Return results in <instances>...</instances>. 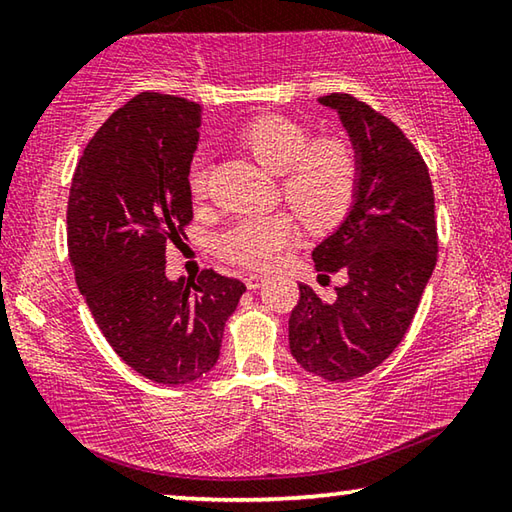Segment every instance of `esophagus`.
Instances as JSON below:
<instances>
[{
  "label": "esophagus",
  "mask_w": 512,
  "mask_h": 512,
  "mask_svg": "<svg viewBox=\"0 0 512 512\" xmlns=\"http://www.w3.org/2000/svg\"><path fill=\"white\" fill-rule=\"evenodd\" d=\"M244 282H246V287L253 291V289H259V284L264 282V275H257V273H248L246 277H244Z\"/></svg>",
  "instance_id": "obj_1"
}]
</instances>
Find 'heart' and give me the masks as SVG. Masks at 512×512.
Instances as JSON below:
<instances>
[{"label": "heart", "mask_w": 512, "mask_h": 512, "mask_svg": "<svg viewBox=\"0 0 512 512\" xmlns=\"http://www.w3.org/2000/svg\"><path fill=\"white\" fill-rule=\"evenodd\" d=\"M239 144L259 167L282 176L280 192L311 230H329L350 212L359 187V158L341 137L311 140L309 128L282 115H264L241 128ZM187 185L194 198L207 194V160L196 155ZM298 237L287 212L244 216L214 239L216 255L246 268H271Z\"/></svg>", "instance_id": "heart-1"}]
</instances>
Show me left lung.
Masks as SVG:
<instances>
[{"instance_id": "obj_1", "label": "left lung", "mask_w": 512, "mask_h": 512, "mask_svg": "<svg viewBox=\"0 0 512 512\" xmlns=\"http://www.w3.org/2000/svg\"><path fill=\"white\" fill-rule=\"evenodd\" d=\"M318 101L339 112L361 173L345 221L311 253L316 271L348 282L332 302L300 284L289 348L311 375L350 381L402 343L436 266L438 228L429 169L402 128L352 94Z\"/></svg>"}]
</instances>
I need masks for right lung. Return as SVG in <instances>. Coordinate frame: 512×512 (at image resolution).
Wrapping results in <instances>:
<instances>
[{"label": "right lung", "mask_w": 512, "mask_h": 512, "mask_svg": "<svg viewBox=\"0 0 512 512\" xmlns=\"http://www.w3.org/2000/svg\"><path fill=\"white\" fill-rule=\"evenodd\" d=\"M201 106L142 92L112 112L76 164L67 248L94 320L128 366L164 386L214 368L244 282L205 268L171 282L167 246L194 219L187 171Z\"/></svg>", "instance_id": "1"}]
</instances>
